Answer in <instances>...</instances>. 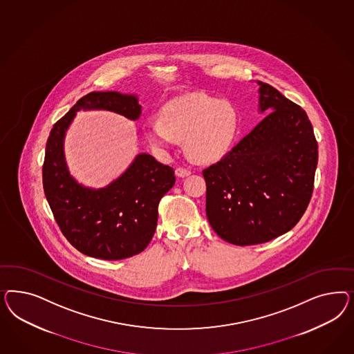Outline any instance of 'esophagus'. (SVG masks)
I'll list each match as a JSON object with an SVG mask.
<instances>
[{
	"instance_id": "esophagus-1",
	"label": "esophagus",
	"mask_w": 354,
	"mask_h": 354,
	"mask_svg": "<svg viewBox=\"0 0 354 354\" xmlns=\"http://www.w3.org/2000/svg\"><path fill=\"white\" fill-rule=\"evenodd\" d=\"M175 174H176V176H179V178H184V176H188V175L191 174V170H189V169H185V167H176Z\"/></svg>"
}]
</instances>
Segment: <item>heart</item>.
I'll return each mask as SVG.
<instances>
[{
    "instance_id": "obj_1",
    "label": "heart",
    "mask_w": 354,
    "mask_h": 354,
    "mask_svg": "<svg viewBox=\"0 0 354 354\" xmlns=\"http://www.w3.org/2000/svg\"><path fill=\"white\" fill-rule=\"evenodd\" d=\"M237 124V111L231 102L191 93L166 104L161 117L147 119L144 131L157 148H167L175 139H184L193 160L213 162L231 147Z\"/></svg>"
}]
</instances>
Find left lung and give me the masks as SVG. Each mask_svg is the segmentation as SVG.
<instances>
[{"instance_id": "obj_1", "label": "left lung", "mask_w": 354, "mask_h": 354, "mask_svg": "<svg viewBox=\"0 0 354 354\" xmlns=\"http://www.w3.org/2000/svg\"><path fill=\"white\" fill-rule=\"evenodd\" d=\"M258 84L259 109L268 115L203 171L209 223L219 237L241 247L268 243L299 223L318 163L305 110L274 86Z\"/></svg>"}]
</instances>
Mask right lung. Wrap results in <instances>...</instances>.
Returning <instances> with one entry per match:
<instances>
[{"instance_id":"right-lung-1","label":"right lung","mask_w":354,"mask_h":354,"mask_svg":"<svg viewBox=\"0 0 354 354\" xmlns=\"http://www.w3.org/2000/svg\"><path fill=\"white\" fill-rule=\"evenodd\" d=\"M110 110L136 120L141 105L132 95L91 92L59 119L46 141L43 165L45 197L67 241L89 257L117 261L141 253L154 235L158 204L175 184L170 166L139 154L105 188H86L70 176L64 154L66 129L79 110Z\"/></svg>"}]
</instances>
